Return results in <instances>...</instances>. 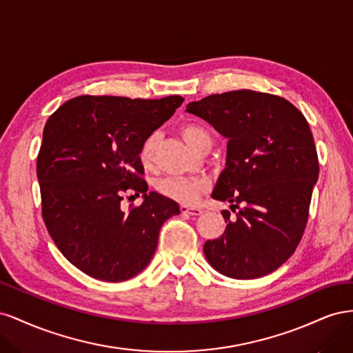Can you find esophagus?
Listing matches in <instances>:
<instances>
[{
	"label": "esophagus",
	"mask_w": 353,
	"mask_h": 353,
	"mask_svg": "<svg viewBox=\"0 0 353 353\" xmlns=\"http://www.w3.org/2000/svg\"><path fill=\"white\" fill-rule=\"evenodd\" d=\"M181 213H184V215H191V216H199V215H201L203 210L199 209V208H191V206L181 205Z\"/></svg>",
	"instance_id": "1"
}]
</instances>
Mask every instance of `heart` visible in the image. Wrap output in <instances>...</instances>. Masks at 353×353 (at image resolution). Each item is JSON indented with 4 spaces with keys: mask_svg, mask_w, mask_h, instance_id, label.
<instances>
[{
    "mask_svg": "<svg viewBox=\"0 0 353 353\" xmlns=\"http://www.w3.org/2000/svg\"><path fill=\"white\" fill-rule=\"evenodd\" d=\"M181 135L190 147H193L196 152H200L203 147L212 144V138L209 132L196 123H185L181 126ZM160 140L159 132L148 134L140 147V160L145 168H150L154 163L157 145ZM206 183L201 179H191V178H162L156 183V190L160 194L175 200L184 205H193V203L200 197L205 190Z\"/></svg>",
    "mask_w": 353,
    "mask_h": 353,
    "instance_id": "1",
    "label": "heart"
}]
</instances>
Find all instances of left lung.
I'll use <instances>...</instances> for the list:
<instances>
[{"label": "left lung", "instance_id": "left-lung-1", "mask_svg": "<svg viewBox=\"0 0 353 353\" xmlns=\"http://www.w3.org/2000/svg\"><path fill=\"white\" fill-rule=\"evenodd\" d=\"M187 112L228 138L227 163L212 197L230 201L227 228L203 252L237 280L268 275L290 258L309 218L319 163L305 116L280 95L250 90L212 94Z\"/></svg>", "mask_w": 353, "mask_h": 353}]
</instances>
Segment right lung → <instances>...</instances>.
Listing matches in <instances>:
<instances>
[{"mask_svg": "<svg viewBox=\"0 0 353 353\" xmlns=\"http://www.w3.org/2000/svg\"><path fill=\"white\" fill-rule=\"evenodd\" d=\"M183 101L81 95L48 117L37 159L42 219L63 256L92 279L119 283L141 272L165 221L179 213L174 200L145 193L138 153ZM128 190L145 201L122 211Z\"/></svg>", "mask_w": 353, "mask_h": 353, "instance_id": "obj_1", "label": "right lung"}]
</instances>
